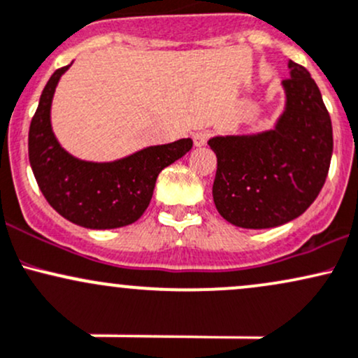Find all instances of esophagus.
I'll use <instances>...</instances> for the list:
<instances>
[{
	"label": "esophagus",
	"instance_id": "esophagus-1",
	"mask_svg": "<svg viewBox=\"0 0 358 358\" xmlns=\"http://www.w3.org/2000/svg\"><path fill=\"white\" fill-rule=\"evenodd\" d=\"M210 135H211L210 131H196V134L192 135V142H194L196 147H203V145H206Z\"/></svg>",
	"mask_w": 358,
	"mask_h": 358
}]
</instances>
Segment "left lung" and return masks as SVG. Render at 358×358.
<instances>
[{
  "label": "left lung",
  "mask_w": 358,
  "mask_h": 358,
  "mask_svg": "<svg viewBox=\"0 0 358 358\" xmlns=\"http://www.w3.org/2000/svg\"><path fill=\"white\" fill-rule=\"evenodd\" d=\"M286 108L272 130L213 136V199L240 228L264 230L298 218L320 194L333 152L331 120L315 79L289 60Z\"/></svg>",
  "instance_id": "1"
}]
</instances>
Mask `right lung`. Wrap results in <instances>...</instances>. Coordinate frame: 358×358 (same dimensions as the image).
<instances>
[{"mask_svg": "<svg viewBox=\"0 0 358 358\" xmlns=\"http://www.w3.org/2000/svg\"><path fill=\"white\" fill-rule=\"evenodd\" d=\"M50 76L40 96L28 131V159L49 204L69 222L91 230H110L135 223L147 210L155 180L164 167L186 155L192 140L147 147L113 162H86L72 157L55 138L50 106L60 76Z\"/></svg>", "mask_w": 358, "mask_h": 358, "instance_id": "right-lung-1", "label": "right lung"}]
</instances>
